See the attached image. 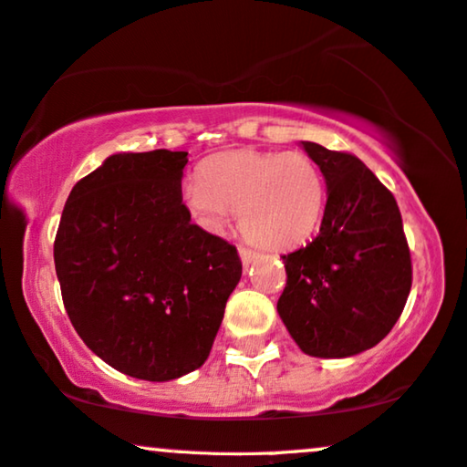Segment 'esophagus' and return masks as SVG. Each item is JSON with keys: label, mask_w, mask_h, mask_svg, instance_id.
<instances>
[{"label": "esophagus", "mask_w": 467, "mask_h": 467, "mask_svg": "<svg viewBox=\"0 0 467 467\" xmlns=\"http://www.w3.org/2000/svg\"><path fill=\"white\" fill-rule=\"evenodd\" d=\"M254 251H251V248H246V246H240V259H242V264L244 265H251L253 264V259H254Z\"/></svg>", "instance_id": "34e87169"}]
</instances>
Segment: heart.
Here are the masks:
<instances>
[{"label":"heart","instance_id":"1","mask_svg":"<svg viewBox=\"0 0 467 467\" xmlns=\"http://www.w3.org/2000/svg\"><path fill=\"white\" fill-rule=\"evenodd\" d=\"M197 225L219 234L240 213V229L267 251H286L315 232L325 208L321 170L304 152L229 150L206 159L184 189Z\"/></svg>","mask_w":467,"mask_h":467}]
</instances>
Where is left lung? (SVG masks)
<instances>
[{"label": "left lung", "instance_id": "1", "mask_svg": "<svg viewBox=\"0 0 467 467\" xmlns=\"http://www.w3.org/2000/svg\"><path fill=\"white\" fill-rule=\"evenodd\" d=\"M323 171L321 232L283 254L278 315L306 355L340 359L379 344L404 310L412 261L398 202L361 159L302 142Z\"/></svg>", "mask_w": 467, "mask_h": 467}]
</instances>
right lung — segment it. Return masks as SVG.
Returning a JSON list of instances; mask_svg holds the SVG:
<instances>
[{"label":"right lung","instance_id":"add662e5","mask_svg":"<svg viewBox=\"0 0 467 467\" xmlns=\"http://www.w3.org/2000/svg\"><path fill=\"white\" fill-rule=\"evenodd\" d=\"M184 150L119 152L80 178L55 235V270L82 342L133 379L163 382L208 359L242 276L234 244L182 203Z\"/></svg>","mask_w":467,"mask_h":467}]
</instances>
